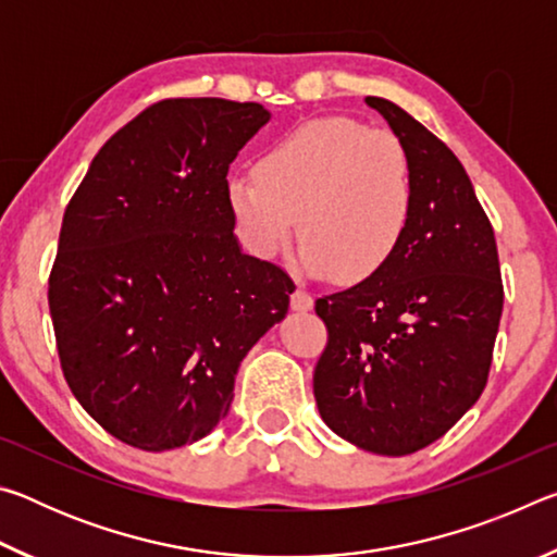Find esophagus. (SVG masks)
Masks as SVG:
<instances>
[{"label":"esophagus","mask_w":557,"mask_h":557,"mask_svg":"<svg viewBox=\"0 0 557 557\" xmlns=\"http://www.w3.org/2000/svg\"><path fill=\"white\" fill-rule=\"evenodd\" d=\"M292 309H295V312H312V309H314L312 295H309V292H305V289H297L295 295H292Z\"/></svg>","instance_id":"1"}]
</instances>
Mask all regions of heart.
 <instances>
[{"label":"heart","instance_id":"obj_1","mask_svg":"<svg viewBox=\"0 0 557 557\" xmlns=\"http://www.w3.org/2000/svg\"><path fill=\"white\" fill-rule=\"evenodd\" d=\"M225 199L256 256H277L299 219L301 268L356 285L388 265L403 245L414 178L393 132L322 117L270 147L258 174L231 176Z\"/></svg>","mask_w":557,"mask_h":557}]
</instances>
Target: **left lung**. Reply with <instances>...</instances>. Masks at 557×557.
I'll use <instances>...</instances> for the list:
<instances>
[{
	"instance_id": "8db88e82",
	"label": "left lung",
	"mask_w": 557,
	"mask_h": 557,
	"mask_svg": "<svg viewBox=\"0 0 557 557\" xmlns=\"http://www.w3.org/2000/svg\"><path fill=\"white\" fill-rule=\"evenodd\" d=\"M410 157L414 213L388 265L317 299L329 344L314 398L338 437L403 457L482 395L504 309L494 228L451 149L403 108L366 98Z\"/></svg>"
}]
</instances>
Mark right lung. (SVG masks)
I'll return each mask as SVG.
<instances>
[{"mask_svg": "<svg viewBox=\"0 0 557 557\" xmlns=\"http://www.w3.org/2000/svg\"><path fill=\"white\" fill-rule=\"evenodd\" d=\"M268 122L258 102H157L102 145L65 209L49 280L61 369L125 445L211 435L243 358L287 314L295 282L245 256L225 199Z\"/></svg>", "mask_w": 557, "mask_h": 557, "instance_id": "add662e5", "label": "right lung"}]
</instances>
